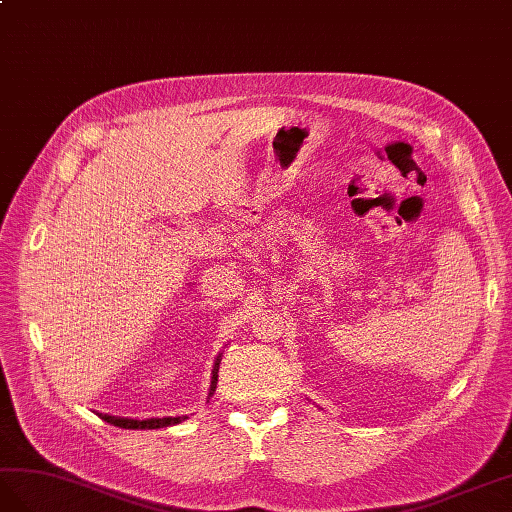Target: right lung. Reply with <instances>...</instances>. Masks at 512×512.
Segmentation results:
<instances>
[{"label":"right lung","mask_w":512,"mask_h":512,"mask_svg":"<svg viewBox=\"0 0 512 512\" xmlns=\"http://www.w3.org/2000/svg\"><path fill=\"white\" fill-rule=\"evenodd\" d=\"M218 364H221V356L216 358L214 362V369H212V386H210V394H214L216 382H218ZM102 420L109 422L113 427H120V429H163V427H171V425H178V422L186 420V416H175V418H148V420H133V418H118V416H109V414H98Z\"/></svg>","instance_id":"add662e5"}]
</instances>
